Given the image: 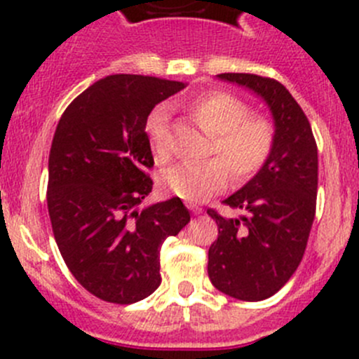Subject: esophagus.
<instances>
[{
  "instance_id": "1",
  "label": "esophagus",
  "mask_w": 359,
  "mask_h": 359,
  "mask_svg": "<svg viewBox=\"0 0 359 359\" xmlns=\"http://www.w3.org/2000/svg\"><path fill=\"white\" fill-rule=\"evenodd\" d=\"M187 208L191 210V212L194 213V215H200V213L203 212V208L201 206H198V205H194V203H189V205H187Z\"/></svg>"
}]
</instances>
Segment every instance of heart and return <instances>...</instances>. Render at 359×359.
<instances>
[{"label":"heart","mask_w":359,"mask_h":359,"mask_svg":"<svg viewBox=\"0 0 359 359\" xmlns=\"http://www.w3.org/2000/svg\"><path fill=\"white\" fill-rule=\"evenodd\" d=\"M194 121L212 142L206 159L198 165H179L163 175V186L187 203H201L227 186L230 172L236 184L255 177L274 149V125L264 116H252L247 102L227 92H210L191 104ZM146 135L158 163L168 161L172 154L168 112L158 107L146 121Z\"/></svg>","instance_id":"heart-1"}]
</instances>
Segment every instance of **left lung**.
Segmentation results:
<instances>
[{"mask_svg":"<svg viewBox=\"0 0 359 359\" xmlns=\"http://www.w3.org/2000/svg\"><path fill=\"white\" fill-rule=\"evenodd\" d=\"M220 79L252 90L274 119V149L264 168L224 200L245 215L226 219L210 208L219 238L208 250L213 287L234 299L257 302L274 295L295 273L316 213L318 147L309 119L280 81L245 72Z\"/></svg>","mask_w":359,"mask_h":359,"instance_id":"1","label":"left lung"}]
</instances>
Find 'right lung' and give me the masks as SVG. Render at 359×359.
<instances>
[{
    "instance_id": "1",
    "label": "right lung",
    "mask_w": 359,
    "mask_h": 359,
    "mask_svg": "<svg viewBox=\"0 0 359 359\" xmlns=\"http://www.w3.org/2000/svg\"><path fill=\"white\" fill-rule=\"evenodd\" d=\"M184 83L112 74L64 111L48 158V213L64 262L83 288L112 304L161 283L159 248L191 220L180 198L140 208L153 191L147 116Z\"/></svg>"
}]
</instances>
